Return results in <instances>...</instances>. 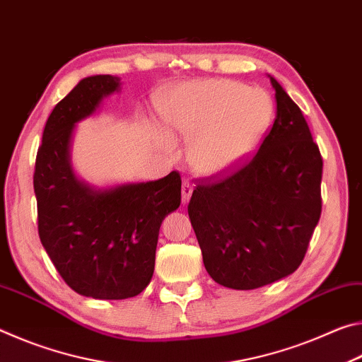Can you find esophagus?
I'll return each instance as SVG.
<instances>
[{
    "label": "esophagus",
    "mask_w": 362,
    "mask_h": 362,
    "mask_svg": "<svg viewBox=\"0 0 362 362\" xmlns=\"http://www.w3.org/2000/svg\"><path fill=\"white\" fill-rule=\"evenodd\" d=\"M192 193H193V183L185 180L182 185V203L183 204L188 203L189 198H192Z\"/></svg>",
    "instance_id": "1"
}]
</instances>
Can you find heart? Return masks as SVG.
Wrapping results in <instances>:
<instances>
[{"mask_svg":"<svg viewBox=\"0 0 362 362\" xmlns=\"http://www.w3.org/2000/svg\"><path fill=\"white\" fill-rule=\"evenodd\" d=\"M159 112L175 137L192 140V166L201 174L217 175L257 150L272 126L274 102L259 88L206 79L175 88Z\"/></svg>","mask_w":362,"mask_h":362,"instance_id":"1","label":"heart"}]
</instances>
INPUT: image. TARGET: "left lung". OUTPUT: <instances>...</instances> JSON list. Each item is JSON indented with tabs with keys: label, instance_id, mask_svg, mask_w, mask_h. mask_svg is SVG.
Instances as JSON below:
<instances>
[{
	"label": "left lung",
	"instance_id": "obj_1",
	"mask_svg": "<svg viewBox=\"0 0 362 362\" xmlns=\"http://www.w3.org/2000/svg\"><path fill=\"white\" fill-rule=\"evenodd\" d=\"M269 81L276 118L259 151L231 174L201 180L188 204L207 273L238 291L296 272L321 217L320 148L302 110Z\"/></svg>",
	"mask_w": 362,
	"mask_h": 362
}]
</instances>
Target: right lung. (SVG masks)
I'll use <instances>...</instances> for the list:
<instances>
[{
	"label": "right lung",
	"instance_id": "1",
	"mask_svg": "<svg viewBox=\"0 0 362 362\" xmlns=\"http://www.w3.org/2000/svg\"><path fill=\"white\" fill-rule=\"evenodd\" d=\"M119 89L118 76L83 78L49 115L33 175L42 247L73 291L99 300L136 297L150 284L159 226L180 206L177 170L108 188L73 170L75 126Z\"/></svg>",
	"mask_w": 362,
	"mask_h": 362
}]
</instances>
